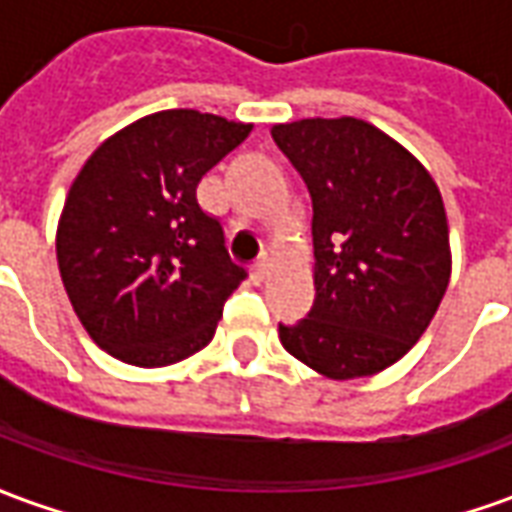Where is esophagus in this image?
Masks as SVG:
<instances>
[{
	"label": "esophagus",
	"instance_id": "34e87169",
	"mask_svg": "<svg viewBox=\"0 0 512 512\" xmlns=\"http://www.w3.org/2000/svg\"><path fill=\"white\" fill-rule=\"evenodd\" d=\"M268 271H271V263H268L266 257H263V260H257L255 266H252V282H255V285H263V282L268 279Z\"/></svg>",
	"mask_w": 512,
	"mask_h": 512
}]
</instances>
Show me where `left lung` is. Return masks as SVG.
Returning a JSON list of instances; mask_svg holds the SVG:
<instances>
[{"label":"left lung","mask_w":512,"mask_h":512,"mask_svg":"<svg viewBox=\"0 0 512 512\" xmlns=\"http://www.w3.org/2000/svg\"><path fill=\"white\" fill-rule=\"evenodd\" d=\"M312 197L315 304L279 323L285 351L315 373L376 376L414 348L450 285L444 200L406 147L356 117L271 128Z\"/></svg>","instance_id":"obj_1"}]
</instances>
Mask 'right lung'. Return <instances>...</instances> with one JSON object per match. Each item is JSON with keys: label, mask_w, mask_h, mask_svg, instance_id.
<instances>
[{"label": "right lung", "mask_w": 512, "mask_h": 512, "mask_svg": "<svg viewBox=\"0 0 512 512\" xmlns=\"http://www.w3.org/2000/svg\"><path fill=\"white\" fill-rule=\"evenodd\" d=\"M252 123L167 109L120 128L71 183L57 263L73 312L98 348L136 367H167L213 340L246 271L197 183Z\"/></svg>", "instance_id": "obj_1"}]
</instances>
